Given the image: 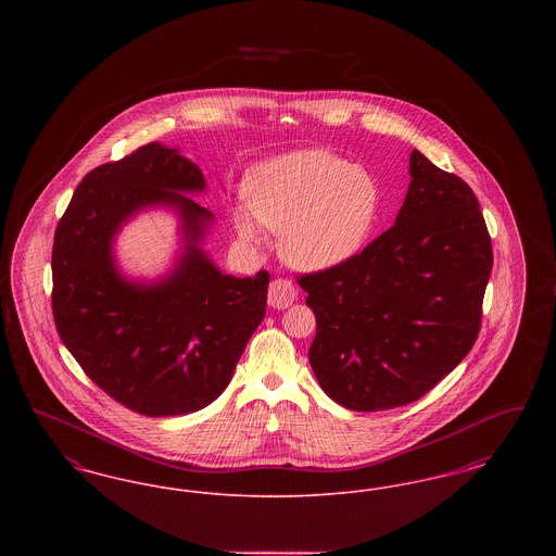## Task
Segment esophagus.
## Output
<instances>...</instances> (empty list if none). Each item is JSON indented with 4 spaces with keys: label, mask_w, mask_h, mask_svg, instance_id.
Masks as SVG:
<instances>
[{
    "label": "esophagus",
    "mask_w": 556,
    "mask_h": 556,
    "mask_svg": "<svg viewBox=\"0 0 556 556\" xmlns=\"http://www.w3.org/2000/svg\"><path fill=\"white\" fill-rule=\"evenodd\" d=\"M295 295H298V291L293 288L290 279L279 277V279H273L268 286V304L273 308H288L295 300Z\"/></svg>",
    "instance_id": "obj_1"
}]
</instances>
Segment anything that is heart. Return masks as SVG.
I'll return each instance as SVG.
<instances>
[{"instance_id": "1", "label": "heart", "mask_w": 556, "mask_h": 556, "mask_svg": "<svg viewBox=\"0 0 556 556\" xmlns=\"http://www.w3.org/2000/svg\"><path fill=\"white\" fill-rule=\"evenodd\" d=\"M245 202L258 223L281 233L286 261L325 268L350 258L367 241L381 208V189L369 170L350 160L302 150L256 166L245 184ZM251 215L238 208L233 225L241 238L256 241L258 225Z\"/></svg>"}]
</instances>
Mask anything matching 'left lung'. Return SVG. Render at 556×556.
Segmentation results:
<instances>
[{"label": "left lung", "mask_w": 556, "mask_h": 556, "mask_svg": "<svg viewBox=\"0 0 556 556\" xmlns=\"http://www.w3.org/2000/svg\"><path fill=\"white\" fill-rule=\"evenodd\" d=\"M410 177L394 227L338 265L298 275L317 318L311 367L350 410L424 397L481 329L494 256L476 193L419 150Z\"/></svg>", "instance_id": "obj_1"}]
</instances>
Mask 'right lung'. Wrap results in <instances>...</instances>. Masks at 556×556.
Wrapping results in <instances>:
<instances>
[{"label": "right lung", "mask_w": 556, "mask_h": 556, "mask_svg": "<svg viewBox=\"0 0 556 556\" xmlns=\"http://www.w3.org/2000/svg\"><path fill=\"white\" fill-rule=\"evenodd\" d=\"M200 189V168L152 141L87 173L53 236L58 336L100 390L143 417L187 415L214 402L265 318L270 275H223L198 250L211 212L177 191ZM148 203H175L192 241L168 280L141 289L119 279L109 243Z\"/></svg>", "instance_id": "right-lung-1"}]
</instances>
